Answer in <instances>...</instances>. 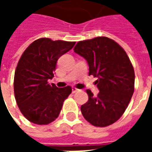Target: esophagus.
Segmentation results:
<instances>
[{
  "label": "esophagus",
  "mask_w": 152,
  "mask_h": 152,
  "mask_svg": "<svg viewBox=\"0 0 152 152\" xmlns=\"http://www.w3.org/2000/svg\"><path fill=\"white\" fill-rule=\"evenodd\" d=\"M79 91V89H76V88H75V87H73L72 88V94H75V93L78 92Z\"/></svg>",
  "instance_id": "1"
}]
</instances>
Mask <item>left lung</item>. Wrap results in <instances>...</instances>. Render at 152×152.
Instances as JSON below:
<instances>
[{
  "label": "left lung",
  "instance_id": "left-lung-1",
  "mask_svg": "<svg viewBox=\"0 0 152 152\" xmlns=\"http://www.w3.org/2000/svg\"><path fill=\"white\" fill-rule=\"evenodd\" d=\"M87 61L89 75L97 77L99 93L89 89L88 102L81 106L83 116L97 127H106L118 121L127 108L134 91V70L124 49L105 37L79 41L74 48Z\"/></svg>",
  "mask_w": 152,
  "mask_h": 152
}]
</instances>
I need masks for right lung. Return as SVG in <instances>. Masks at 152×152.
I'll use <instances>...</instances> for the list:
<instances>
[{
	"label": "right lung",
	"instance_id": "right-lung-1",
	"mask_svg": "<svg viewBox=\"0 0 152 152\" xmlns=\"http://www.w3.org/2000/svg\"><path fill=\"white\" fill-rule=\"evenodd\" d=\"M75 44L40 38L33 41L22 54L15 70L14 89L17 105L29 121L48 124L58 116L72 88H58L48 80L53 77L58 59Z\"/></svg>",
	"mask_w": 152,
	"mask_h": 152
}]
</instances>
